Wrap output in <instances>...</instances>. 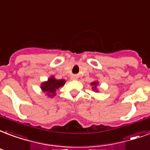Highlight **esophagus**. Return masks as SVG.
Instances as JSON below:
<instances>
[{"label": "esophagus", "mask_w": 150, "mask_h": 150, "mask_svg": "<svg viewBox=\"0 0 150 150\" xmlns=\"http://www.w3.org/2000/svg\"><path fill=\"white\" fill-rule=\"evenodd\" d=\"M73 79H74V78H73Z\"/></svg>", "instance_id": "1"}]
</instances>
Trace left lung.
<instances>
[{
  "label": "left lung",
  "mask_w": 150,
  "mask_h": 150,
  "mask_svg": "<svg viewBox=\"0 0 150 150\" xmlns=\"http://www.w3.org/2000/svg\"><path fill=\"white\" fill-rule=\"evenodd\" d=\"M91 85L93 86V87H92V90H97V86L98 85V83L97 82V81H95V82H93V83H91Z\"/></svg>",
  "instance_id": "left-lung-1"
}]
</instances>
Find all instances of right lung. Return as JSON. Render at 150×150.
<instances>
[{
	"label": "right lung",
	"mask_w": 150,
	"mask_h": 150,
	"mask_svg": "<svg viewBox=\"0 0 150 150\" xmlns=\"http://www.w3.org/2000/svg\"><path fill=\"white\" fill-rule=\"evenodd\" d=\"M65 83L66 81L64 79H56L54 76H51L48 79L46 82L42 83L41 89L46 95H48V97L52 98L56 95L57 89L63 86Z\"/></svg>",
	"instance_id": "add662e5"
}]
</instances>
